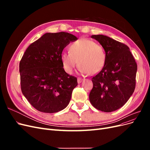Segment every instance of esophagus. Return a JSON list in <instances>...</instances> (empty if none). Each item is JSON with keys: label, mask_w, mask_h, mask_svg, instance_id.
Wrapping results in <instances>:
<instances>
[{"label": "esophagus", "mask_w": 150, "mask_h": 150, "mask_svg": "<svg viewBox=\"0 0 150 150\" xmlns=\"http://www.w3.org/2000/svg\"><path fill=\"white\" fill-rule=\"evenodd\" d=\"M83 80H84V79H82V78H78V83H81V82H82V81H83Z\"/></svg>", "instance_id": "1"}]
</instances>
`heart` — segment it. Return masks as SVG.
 <instances>
[{"mask_svg":"<svg viewBox=\"0 0 150 150\" xmlns=\"http://www.w3.org/2000/svg\"><path fill=\"white\" fill-rule=\"evenodd\" d=\"M68 52L61 54L62 67L67 74H72L78 64L83 74H95L105 64L106 54L101 45L92 40L81 39L70 45Z\"/></svg>","mask_w":150,"mask_h":150,"instance_id":"obj_1","label":"heart"}]
</instances>
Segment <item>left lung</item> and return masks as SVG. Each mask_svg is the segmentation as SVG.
I'll return each instance as SVG.
<instances>
[{"label":"left lung","mask_w":150,"mask_h":150,"mask_svg":"<svg viewBox=\"0 0 150 150\" xmlns=\"http://www.w3.org/2000/svg\"><path fill=\"white\" fill-rule=\"evenodd\" d=\"M106 54L105 64L93 77L89 101L97 110L112 112L128 101L136 86L137 64L126 44L103 35H93Z\"/></svg>","instance_id":"obj_1"}]
</instances>
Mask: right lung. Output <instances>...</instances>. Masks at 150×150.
Returning a JSON list of instances; mask_svg holds the SVG:
<instances>
[{
	"label": "right lung",
	"instance_id": "1",
	"mask_svg": "<svg viewBox=\"0 0 150 150\" xmlns=\"http://www.w3.org/2000/svg\"><path fill=\"white\" fill-rule=\"evenodd\" d=\"M77 39L65 32L46 33L25 51L19 64L21 91L38 111L56 112L69 104L78 81L65 72L61 54L67 45Z\"/></svg>",
	"mask_w": 150,
	"mask_h": 150
}]
</instances>
